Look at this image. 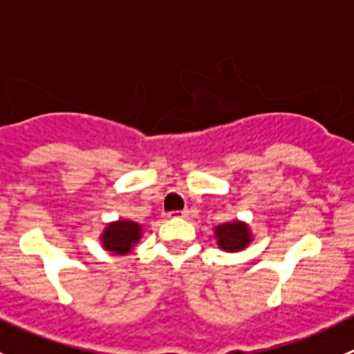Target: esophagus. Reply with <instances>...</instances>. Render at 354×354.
Masks as SVG:
<instances>
[{"label":"esophagus","mask_w":354,"mask_h":354,"mask_svg":"<svg viewBox=\"0 0 354 354\" xmlns=\"http://www.w3.org/2000/svg\"><path fill=\"white\" fill-rule=\"evenodd\" d=\"M169 217H188V210H173L167 214Z\"/></svg>","instance_id":"34e87169"}]
</instances>
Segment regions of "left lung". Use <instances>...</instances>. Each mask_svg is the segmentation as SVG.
Listing matches in <instances>:
<instances>
[{
    "label": "left lung",
    "instance_id": "8db88e82",
    "mask_svg": "<svg viewBox=\"0 0 354 354\" xmlns=\"http://www.w3.org/2000/svg\"><path fill=\"white\" fill-rule=\"evenodd\" d=\"M214 238L217 245L224 252H241L246 246L252 243L253 234L250 231V226L243 221H230V223L219 224L214 227Z\"/></svg>",
    "mask_w": 354,
    "mask_h": 354
}]
</instances>
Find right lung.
<instances>
[{"label":"right lung","instance_id":"obj_1","mask_svg":"<svg viewBox=\"0 0 354 354\" xmlns=\"http://www.w3.org/2000/svg\"><path fill=\"white\" fill-rule=\"evenodd\" d=\"M142 233H144V227L138 223L120 219L109 223L101 233L99 240H101L102 248L108 250L113 255H127L138 243Z\"/></svg>","mask_w":354,"mask_h":354}]
</instances>
